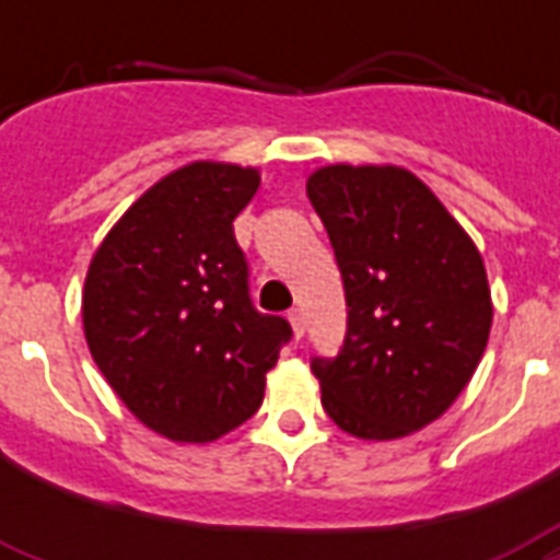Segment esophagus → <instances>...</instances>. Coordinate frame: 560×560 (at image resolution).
I'll use <instances>...</instances> for the list:
<instances>
[{"label":"esophagus","mask_w":560,"mask_h":560,"mask_svg":"<svg viewBox=\"0 0 560 560\" xmlns=\"http://www.w3.org/2000/svg\"><path fill=\"white\" fill-rule=\"evenodd\" d=\"M288 319H290V325H293V334H296V337H302V334H305V311H302V307H290Z\"/></svg>","instance_id":"esophagus-1"}]
</instances>
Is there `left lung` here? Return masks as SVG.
I'll use <instances>...</instances> for the list:
<instances>
[{"instance_id":"1","label":"left lung","mask_w":560,"mask_h":560,"mask_svg":"<svg viewBox=\"0 0 560 560\" xmlns=\"http://www.w3.org/2000/svg\"><path fill=\"white\" fill-rule=\"evenodd\" d=\"M307 197L342 272L349 331L314 358L323 407L346 433L389 442L442 416L491 331L482 255L439 197L395 165H325Z\"/></svg>"}]
</instances>
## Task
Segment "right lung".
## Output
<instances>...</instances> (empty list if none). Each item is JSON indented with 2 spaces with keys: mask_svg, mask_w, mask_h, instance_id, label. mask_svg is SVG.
<instances>
[{
  "mask_svg": "<svg viewBox=\"0 0 560 560\" xmlns=\"http://www.w3.org/2000/svg\"><path fill=\"white\" fill-rule=\"evenodd\" d=\"M255 168L191 162L151 186L92 255L83 334L125 407L171 442H214L258 412L293 337L258 314L232 220Z\"/></svg>",
  "mask_w": 560,
  "mask_h": 560,
  "instance_id": "1",
  "label": "right lung"
}]
</instances>
